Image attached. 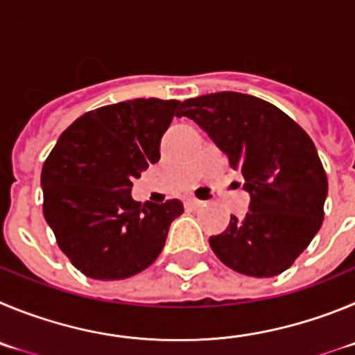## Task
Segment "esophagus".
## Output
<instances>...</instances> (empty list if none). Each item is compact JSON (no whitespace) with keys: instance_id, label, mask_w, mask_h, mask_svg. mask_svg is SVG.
Segmentation results:
<instances>
[{"instance_id":"esophagus-1","label":"esophagus","mask_w":355,"mask_h":355,"mask_svg":"<svg viewBox=\"0 0 355 355\" xmlns=\"http://www.w3.org/2000/svg\"><path fill=\"white\" fill-rule=\"evenodd\" d=\"M185 205L191 207V209H198V207L203 205V201L196 200V198H187V200H185Z\"/></svg>"}]
</instances>
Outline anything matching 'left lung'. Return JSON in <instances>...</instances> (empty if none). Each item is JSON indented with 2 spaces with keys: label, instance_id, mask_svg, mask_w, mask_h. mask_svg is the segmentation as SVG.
Wrapping results in <instances>:
<instances>
[{
  "label": "left lung",
  "instance_id": "8db88e82",
  "mask_svg": "<svg viewBox=\"0 0 355 355\" xmlns=\"http://www.w3.org/2000/svg\"><path fill=\"white\" fill-rule=\"evenodd\" d=\"M178 116L209 134L251 198L244 219L232 216L209 239L216 257L245 276L288 269L324 221L327 177L311 138L274 104L237 92L187 98Z\"/></svg>",
  "mask_w": 355,
  "mask_h": 355
}]
</instances>
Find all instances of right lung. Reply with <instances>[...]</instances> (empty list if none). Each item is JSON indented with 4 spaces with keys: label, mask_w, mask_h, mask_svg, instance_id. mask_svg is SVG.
<instances>
[{
    "label": "right lung",
    "mask_w": 355,
    "mask_h": 355,
    "mask_svg": "<svg viewBox=\"0 0 355 355\" xmlns=\"http://www.w3.org/2000/svg\"><path fill=\"white\" fill-rule=\"evenodd\" d=\"M178 101L134 98L88 111L60 136L42 168L44 217L76 269L125 279L164 248L180 200L139 203L132 180L161 159V138Z\"/></svg>",
    "instance_id": "right-lung-1"
}]
</instances>
